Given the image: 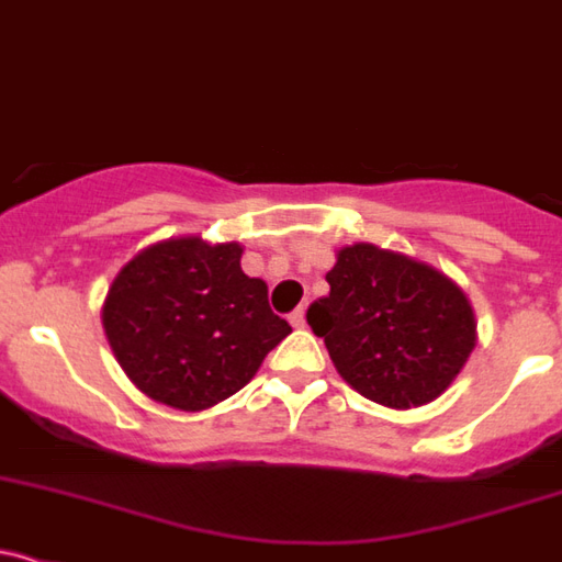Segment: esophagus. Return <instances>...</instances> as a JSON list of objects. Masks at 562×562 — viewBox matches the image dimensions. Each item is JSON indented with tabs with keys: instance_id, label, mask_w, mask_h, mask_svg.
I'll return each mask as SVG.
<instances>
[{
	"instance_id": "obj_1",
	"label": "esophagus",
	"mask_w": 562,
	"mask_h": 562,
	"mask_svg": "<svg viewBox=\"0 0 562 562\" xmlns=\"http://www.w3.org/2000/svg\"><path fill=\"white\" fill-rule=\"evenodd\" d=\"M288 321H291L293 328H304L306 321H304V310H293L291 315H288Z\"/></svg>"
}]
</instances>
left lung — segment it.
Returning a JSON list of instances; mask_svg holds the SVG:
<instances>
[{"label": "left lung", "instance_id": "left-lung-1", "mask_svg": "<svg viewBox=\"0 0 562 562\" xmlns=\"http://www.w3.org/2000/svg\"><path fill=\"white\" fill-rule=\"evenodd\" d=\"M330 293L306 323L347 385L390 409L430 404L476 347L469 299L447 274L404 252L358 241L336 252Z\"/></svg>", "mask_w": 562, "mask_h": 562}]
</instances>
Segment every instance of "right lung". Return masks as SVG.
Returning <instances> with one entry per match:
<instances>
[{
    "instance_id": "obj_1",
    "label": "right lung",
    "mask_w": 562,
    "mask_h": 562,
    "mask_svg": "<svg viewBox=\"0 0 562 562\" xmlns=\"http://www.w3.org/2000/svg\"><path fill=\"white\" fill-rule=\"evenodd\" d=\"M239 261V241L172 236L139 250L112 280L104 334L128 380L158 404H221L291 334L271 312L266 282Z\"/></svg>"
}]
</instances>
